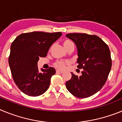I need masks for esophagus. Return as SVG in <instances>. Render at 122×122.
Returning <instances> with one entry per match:
<instances>
[{
    "instance_id": "esophagus-1",
    "label": "esophagus",
    "mask_w": 122,
    "mask_h": 122,
    "mask_svg": "<svg viewBox=\"0 0 122 122\" xmlns=\"http://www.w3.org/2000/svg\"><path fill=\"white\" fill-rule=\"evenodd\" d=\"M56 73H60V74H61V73H63V71H60V70H57L56 71Z\"/></svg>"
}]
</instances>
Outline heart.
Here are the masks:
<instances>
[{
	"instance_id": "b5f03b06",
	"label": "heart",
	"mask_w": 122,
	"mask_h": 122,
	"mask_svg": "<svg viewBox=\"0 0 122 122\" xmlns=\"http://www.w3.org/2000/svg\"><path fill=\"white\" fill-rule=\"evenodd\" d=\"M63 46H64L65 48H66L68 46L71 45H73V43L71 41V40L69 39H66L63 42ZM69 64L68 61H63V60H58L57 62H55L54 63V66L56 68L59 69V70H64L66 65Z\"/></svg>"
}]
</instances>
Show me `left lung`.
Returning a JSON list of instances; mask_svg holds the SVG:
<instances>
[{
	"label": "left lung",
	"mask_w": 122,
	"mask_h": 122,
	"mask_svg": "<svg viewBox=\"0 0 122 122\" xmlns=\"http://www.w3.org/2000/svg\"><path fill=\"white\" fill-rule=\"evenodd\" d=\"M76 44L78 59L77 67L83 69L79 77L73 73L66 87L73 95L84 98L93 95L105 84L112 66L108 46L95 35L71 33L66 35Z\"/></svg>",
	"instance_id": "left-lung-1"
}]
</instances>
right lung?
<instances>
[{
	"mask_svg": "<svg viewBox=\"0 0 122 122\" xmlns=\"http://www.w3.org/2000/svg\"><path fill=\"white\" fill-rule=\"evenodd\" d=\"M62 35V32H33L24 33L11 45L8 63L15 84L27 95L38 97L49 88L55 69L49 67L39 72L37 62L45 57L51 46Z\"/></svg>",
	"mask_w": 122,
	"mask_h": 122,
	"instance_id": "right-lung-1",
	"label": "right lung"
}]
</instances>
